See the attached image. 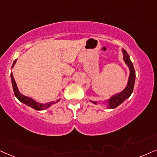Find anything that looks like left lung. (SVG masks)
Masks as SVG:
<instances>
[{
	"instance_id": "left-lung-1",
	"label": "left lung",
	"mask_w": 157,
	"mask_h": 157,
	"mask_svg": "<svg viewBox=\"0 0 157 157\" xmlns=\"http://www.w3.org/2000/svg\"><path fill=\"white\" fill-rule=\"evenodd\" d=\"M122 52H123V59H124V62H125L127 67L129 69V77L128 79L127 85L125 87L124 90L122 91L119 92V93L115 94L111 97L109 99L105 100L104 101H91L90 100V102L94 103V105H97V104H101V103H105L106 104V106L107 109H114L119 106L121 104H122L126 99H128L131 94H132L133 89H134V86H135V71L134 69L133 63L130 60L129 54L127 53V52L122 49Z\"/></svg>"
}]
</instances>
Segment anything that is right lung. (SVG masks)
I'll use <instances>...</instances> for the list:
<instances>
[{"label":"right lung","mask_w":157,"mask_h":157,"mask_svg":"<svg viewBox=\"0 0 157 157\" xmlns=\"http://www.w3.org/2000/svg\"><path fill=\"white\" fill-rule=\"evenodd\" d=\"M17 62V59L14 60V63L12 64V69L14 67V66L15 65ZM11 79H12V87H13V90H14V93L15 97L17 98V99L20 102L25 104V105H28V107H31V108L36 109V110H44V109H48L49 107L52 106V105L58 102L60 99H57L56 101H50V102L48 103H45V104H42V103H39L37 102L36 100H34L33 99H32L31 97H26V96H24L23 94L20 93L19 91L17 86L16 82H15L14 76H13V74L12 72H11Z\"/></svg>","instance_id":"obj_1"}]
</instances>
